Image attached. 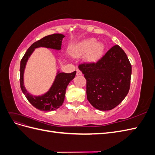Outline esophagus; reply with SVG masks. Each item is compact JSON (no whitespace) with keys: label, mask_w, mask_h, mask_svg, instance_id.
<instances>
[{"label":"esophagus","mask_w":155,"mask_h":155,"mask_svg":"<svg viewBox=\"0 0 155 155\" xmlns=\"http://www.w3.org/2000/svg\"><path fill=\"white\" fill-rule=\"evenodd\" d=\"M76 71H77V72H76L77 76H81V75H82V72L80 71V70H79V69H77Z\"/></svg>","instance_id":"obj_1"}]
</instances>
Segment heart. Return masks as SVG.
I'll return each mask as SVG.
<instances>
[{"label": "heart", "mask_w": 155, "mask_h": 155, "mask_svg": "<svg viewBox=\"0 0 155 155\" xmlns=\"http://www.w3.org/2000/svg\"><path fill=\"white\" fill-rule=\"evenodd\" d=\"M105 46L101 42H97L94 38L85 39L73 45L70 51L74 57H80L85 55V59L88 63H96L99 61L104 54Z\"/></svg>", "instance_id": "obj_1"}]
</instances>
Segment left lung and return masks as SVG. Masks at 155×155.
Masks as SVG:
<instances>
[{"mask_svg":"<svg viewBox=\"0 0 155 155\" xmlns=\"http://www.w3.org/2000/svg\"><path fill=\"white\" fill-rule=\"evenodd\" d=\"M79 69L87 80V100L96 109L111 110L127 95L132 67L118 45L112 47L96 63L82 64Z\"/></svg>","mask_w":155,"mask_h":155,"instance_id":"8db88e82","label":"left lung"}]
</instances>
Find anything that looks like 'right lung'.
<instances>
[{"label": "right lung", "instance_id": "1", "mask_svg": "<svg viewBox=\"0 0 155 155\" xmlns=\"http://www.w3.org/2000/svg\"><path fill=\"white\" fill-rule=\"evenodd\" d=\"M64 35L60 34H54L46 36L41 39L33 43L21 61L20 66V85L23 94L27 100L36 109L42 111H51L58 109L62 105L64 100L66 89L72 79L75 78L76 71L72 73L60 72L58 70L52 85L46 93L39 96L30 94L24 85V73L28 60L35 48L44 47L55 50L61 49L62 41Z\"/></svg>", "mask_w": 155, "mask_h": 155}]
</instances>
